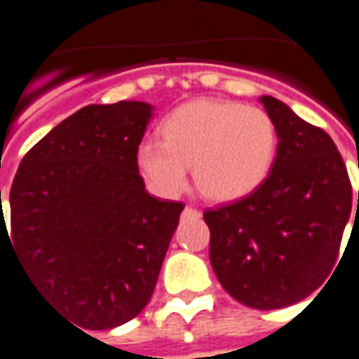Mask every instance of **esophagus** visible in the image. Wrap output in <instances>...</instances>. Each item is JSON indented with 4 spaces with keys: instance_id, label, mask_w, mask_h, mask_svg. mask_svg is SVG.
<instances>
[{
    "instance_id": "obj_1",
    "label": "esophagus",
    "mask_w": 359,
    "mask_h": 359,
    "mask_svg": "<svg viewBox=\"0 0 359 359\" xmlns=\"http://www.w3.org/2000/svg\"><path fill=\"white\" fill-rule=\"evenodd\" d=\"M185 215H199V211L197 209H194V207H185Z\"/></svg>"
}]
</instances>
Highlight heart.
Listing matches in <instances>:
<instances>
[{"label":"heart","instance_id":"obj_1","mask_svg":"<svg viewBox=\"0 0 359 359\" xmlns=\"http://www.w3.org/2000/svg\"><path fill=\"white\" fill-rule=\"evenodd\" d=\"M162 140H144L137 164L156 194L172 197L194 165L197 187L209 199L234 201L268 177L278 133L266 111L224 100H195L162 123Z\"/></svg>","mask_w":359,"mask_h":359}]
</instances>
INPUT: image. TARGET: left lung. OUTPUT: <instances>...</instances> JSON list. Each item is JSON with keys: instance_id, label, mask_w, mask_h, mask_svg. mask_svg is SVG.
<instances>
[{"instance_id": "1", "label": "left lung", "mask_w": 359, "mask_h": 359, "mask_svg": "<svg viewBox=\"0 0 359 359\" xmlns=\"http://www.w3.org/2000/svg\"><path fill=\"white\" fill-rule=\"evenodd\" d=\"M259 101L278 133L271 172L250 195L207 209L203 219L222 287L246 307L271 311L309 297L332 271L352 212V185L323 128L276 97Z\"/></svg>"}]
</instances>
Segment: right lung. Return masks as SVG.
I'll return each mask as SVG.
<instances>
[{
    "label": "right lung",
    "mask_w": 359,
    "mask_h": 359,
    "mask_svg": "<svg viewBox=\"0 0 359 359\" xmlns=\"http://www.w3.org/2000/svg\"><path fill=\"white\" fill-rule=\"evenodd\" d=\"M150 117L142 101L81 107L25 154L9 191L1 250L5 241L44 299L88 330L147 307L184 211L138 174Z\"/></svg>",
    "instance_id": "1"
}]
</instances>
